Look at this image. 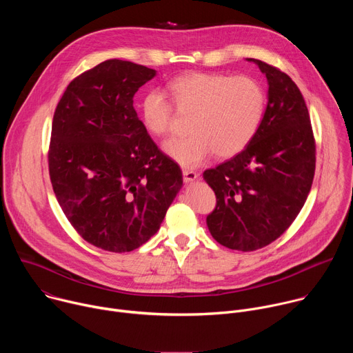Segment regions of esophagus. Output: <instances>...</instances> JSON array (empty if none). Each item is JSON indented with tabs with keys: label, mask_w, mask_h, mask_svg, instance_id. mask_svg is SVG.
I'll use <instances>...</instances> for the list:
<instances>
[{
	"label": "esophagus",
	"mask_w": 353,
	"mask_h": 353,
	"mask_svg": "<svg viewBox=\"0 0 353 353\" xmlns=\"http://www.w3.org/2000/svg\"><path fill=\"white\" fill-rule=\"evenodd\" d=\"M183 179H184V183H191L198 179V173L192 170H183Z\"/></svg>",
	"instance_id": "obj_1"
}]
</instances>
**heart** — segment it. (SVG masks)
Here are the masks:
<instances>
[{
    "label": "heart",
    "instance_id": "obj_1",
    "mask_svg": "<svg viewBox=\"0 0 353 353\" xmlns=\"http://www.w3.org/2000/svg\"><path fill=\"white\" fill-rule=\"evenodd\" d=\"M177 110L191 113L190 135L176 138L165 150L184 168H196L215 152L219 158L240 154L257 134L264 112L265 92L261 83L247 75L187 72L168 83ZM166 94L148 90L139 102L143 127L158 137L172 132L174 109Z\"/></svg>",
    "mask_w": 353,
    "mask_h": 353
}]
</instances>
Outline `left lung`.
Masks as SVG:
<instances>
[{
  "instance_id": "obj_1",
  "label": "left lung",
  "mask_w": 353,
  "mask_h": 353,
  "mask_svg": "<svg viewBox=\"0 0 353 353\" xmlns=\"http://www.w3.org/2000/svg\"><path fill=\"white\" fill-rule=\"evenodd\" d=\"M248 61L268 81L261 125L240 154L204 172L216 195L208 229L218 243L240 251L268 245L292 225L316 170V141L303 94L279 68Z\"/></svg>"
}]
</instances>
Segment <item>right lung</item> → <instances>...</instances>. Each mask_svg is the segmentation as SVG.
<instances>
[{
	"instance_id": "1",
	"label": "right lung",
	"mask_w": 353,
	"mask_h": 353,
	"mask_svg": "<svg viewBox=\"0 0 353 353\" xmlns=\"http://www.w3.org/2000/svg\"><path fill=\"white\" fill-rule=\"evenodd\" d=\"M155 75L131 61L100 63L70 82L53 117L48 173L59 204L83 240L112 253L152 237L183 187L180 166L132 106Z\"/></svg>"
}]
</instances>
